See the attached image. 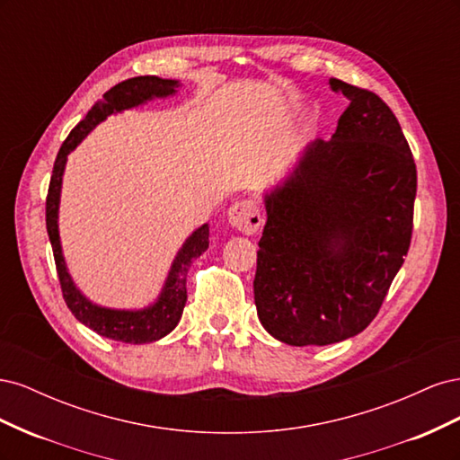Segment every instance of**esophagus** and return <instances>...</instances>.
Instances as JSON below:
<instances>
[{"mask_svg": "<svg viewBox=\"0 0 460 460\" xmlns=\"http://www.w3.org/2000/svg\"><path fill=\"white\" fill-rule=\"evenodd\" d=\"M230 226L240 230L242 234H255L262 225L261 207L253 199H242L232 203L228 208Z\"/></svg>", "mask_w": 460, "mask_h": 460, "instance_id": "34e87169", "label": "esophagus"}]
</instances>
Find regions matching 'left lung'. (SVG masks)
<instances>
[{
    "label": "left lung",
    "mask_w": 460,
    "mask_h": 460,
    "mask_svg": "<svg viewBox=\"0 0 460 460\" xmlns=\"http://www.w3.org/2000/svg\"><path fill=\"white\" fill-rule=\"evenodd\" d=\"M349 107L264 191L255 305L278 341L330 345L363 332L409 252L416 166L378 95L330 78Z\"/></svg>",
    "instance_id": "left-lung-1"
}]
</instances>
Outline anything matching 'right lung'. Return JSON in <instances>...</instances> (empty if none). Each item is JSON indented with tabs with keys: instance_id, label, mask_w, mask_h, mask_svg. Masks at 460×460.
I'll return each mask as SVG.
<instances>
[{
	"instance_id": "add662e5",
	"label": "right lung",
	"mask_w": 460,
	"mask_h": 460,
	"mask_svg": "<svg viewBox=\"0 0 460 460\" xmlns=\"http://www.w3.org/2000/svg\"><path fill=\"white\" fill-rule=\"evenodd\" d=\"M178 88H180L178 80L159 78V76H136V78L120 82V84L105 92L103 100L97 102L88 111L84 120H80L78 127H75V130L68 134L53 164V174H51L48 201H46V226H48L51 247H53L55 267H58L65 303L78 323L92 328L95 333H100L103 338L122 341V343H134V345L151 343L164 338L166 333H171L176 328L180 318H182L184 305L188 299V294H186L188 269L191 261L198 259L201 253H205L208 247V225H203L198 230H193L188 235V240L182 243V247L178 249V253L171 264V270L166 274L161 294L151 305H147L144 309L102 307V305L90 301L76 288L63 257L61 235H59V203H61L65 164H66L68 153L76 149V146L107 117L122 113V111L127 109L140 107L151 100H159V97H171L178 92Z\"/></svg>"
}]
</instances>
